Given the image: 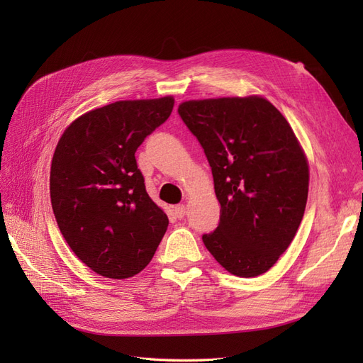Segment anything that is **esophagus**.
<instances>
[{"label": "esophagus", "mask_w": 363, "mask_h": 363, "mask_svg": "<svg viewBox=\"0 0 363 363\" xmlns=\"http://www.w3.org/2000/svg\"><path fill=\"white\" fill-rule=\"evenodd\" d=\"M172 211H174V215H175V216H177V218H183V216L186 215V206H184V204H177V206H175V207L172 208Z\"/></svg>", "instance_id": "obj_1"}]
</instances>
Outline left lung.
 I'll use <instances>...</instances> for the list:
<instances>
[{
  "instance_id": "obj_1",
  "label": "left lung",
  "mask_w": 363,
  "mask_h": 363,
  "mask_svg": "<svg viewBox=\"0 0 363 363\" xmlns=\"http://www.w3.org/2000/svg\"><path fill=\"white\" fill-rule=\"evenodd\" d=\"M179 113L204 148L221 204L203 242L230 274L257 277L276 265L304 215L309 162L300 140L260 95L183 101Z\"/></svg>"
}]
</instances>
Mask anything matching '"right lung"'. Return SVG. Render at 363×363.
<instances>
[{"label": "right lung", "instance_id": "add662e5", "mask_svg": "<svg viewBox=\"0 0 363 363\" xmlns=\"http://www.w3.org/2000/svg\"><path fill=\"white\" fill-rule=\"evenodd\" d=\"M174 96L124 100L74 119L54 151L50 196L74 255L103 277L123 280L144 269L168 228L147 194L135 152L167 121Z\"/></svg>", "mask_w": 363, "mask_h": 363}]
</instances>
